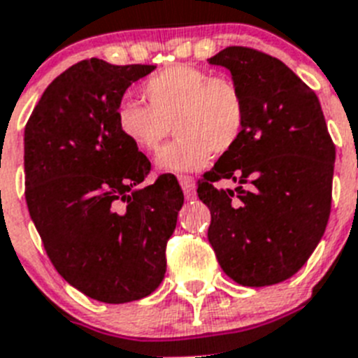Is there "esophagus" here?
I'll return each mask as SVG.
<instances>
[{"mask_svg": "<svg viewBox=\"0 0 358 358\" xmlns=\"http://www.w3.org/2000/svg\"><path fill=\"white\" fill-rule=\"evenodd\" d=\"M179 182L182 186V192H185L186 199L195 197V179L192 176H179Z\"/></svg>", "mask_w": 358, "mask_h": 358, "instance_id": "34e87169", "label": "esophagus"}]
</instances>
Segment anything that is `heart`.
I'll return each mask as SVG.
<instances>
[{"label":"heart","instance_id":"b5f03b06","mask_svg":"<svg viewBox=\"0 0 358 358\" xmlns=\"http://www.w3.org/2000/svg\"><path fill=\"white\" fill-rule=\"evenodd\" d=\"M141 91L148 106L123 98L116 107V127L129 143L148 154L173 129L177 138L159 152V169L199 170L213 154H229L242 140L248 100L233 78L213 77L197 66L173 64L152 75Z\"/></svg>","mask_w":358,"mask_h":358}]
</instances>
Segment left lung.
Returning <instances> with one entry per match:
<instances>
[{
  "instance_id": "1",
  "label": "left lung",
  "mask_w": 358,
  "mask_h": 358,
  "mask_svg": "<svg viewBox=\"0 0 358 358\" xmlns=\"http://www.w3.org/2000/svg\"><path fill=\"white\" fill-rule=\"evenodd\" d=\"M248 100L242 140L197 181L211 211L208 240L224 273L245 287L299 271L324 235L335 145L315 93L280 59L245 46L211 57ZM231 178L235 190L217 182Z\"/></svg>"
}]
</instances>
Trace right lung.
Instances as JSON below:
<instances>
[{"mask_svg":"<svg viewBox=\"0 0 358 358\" xmlns=\"http://www.w3.org/2000/svg\"><path fill=\"white\" fill-rule=\"evenodd\" d=\"M156 66L85 59L61 73L24 127V197L50 262L103 303L159 287L185 195L172 173L138 188L150 161L116 127L129 85Z\"/></svg>","mask_w":358,"mask_h":358,"instance_id":"1","label":"right lung"}]
</instances>
